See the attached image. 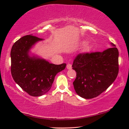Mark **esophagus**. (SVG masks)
Returning <instances> with one entry per match:
<instances>
[{"label":"esophagus","instance_id":"34e87169","mask_svg":"<svg viewBox=\"0 0 129 129\" xmlns=\"http://www.w3.org/2000/svg\"><path fill=\"white\" fill-rule=\"evenodd\" d=\"M67 68L68 69H71L72 68V65L71 64H68L67 65Z\"/></svg>","mask_w":129,"mask_h":129}]
</instances>
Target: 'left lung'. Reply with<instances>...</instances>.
<instances>
[{
	"mask_svg": "<svg viewBox=\"0 0 129 129\" xmlns=\"http://www.w3.org/2000/svg\"><path fill=\"white\" fill-rule=\"evenodd\" d=\"M112 48L103 52L80 53L73 61L76 72L73 82L78 95L85 99L97 97L105 91L116 79L119 71L118 50Z\"/></svg>",
	"mask_w": 129,
	"mask_h": 129,
	"instance_id": "1",
	"label": "left lung"
}]
</instances>
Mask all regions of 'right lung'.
Instances as JSON below:
<instances>
[{
	"instance_id": "1",
	"label": "right lung",
	"mask_w": 129,
	"mask_h": 129,
	"mask_svg": "<svg viewBox=\"0 0 129 129\" xmlns=\"http://www.w3.org/2000/svg\"><path fill=\"white\" fill-rule=\"evenodd\" d=\"M43 39L32 35L23 36L15 42L11 51V72L15 82L28 94L38 97L51 88L56 75L66 64H51L44 58L29 55L30 49Z\"/></svg>"
}]
</instances>
